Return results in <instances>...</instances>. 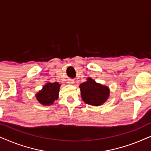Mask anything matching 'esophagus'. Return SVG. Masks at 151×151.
Returning a JSON list of instances; mask_svg holds the SVG:
<instances>
[{"label": "esophagus", "mask_w": 151, "mask_h": 151, "mask_svg": "<svg viewBox=\"0 0 151 151\" xmlns=\"http://www.w3.org/2000/svg\"><path fill=\"white\" fill-rule=\"evenodd\" d=\"M67 83L69 84H74V81L73 80H68Z\"/></svg>", "instance_id": "obj_1"}]
</instances>
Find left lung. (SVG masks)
<instances>
[{
  "label": "left lung",
  "mask_w": 151,
  "mask_h": 151,
  "mask_svg": "<svg viewBox=\"0 0 151 151\" xmlns=\"http://www.w3.org/2000/svg\"><path fill=\"white\" fill-rule=\"evenodd\" d=\"M80 95L86 104L98 106L104 104L110 96L109 86L98 83L91 78H87L86 81L80 84Z\"/></svg>",
  "instance_id": "obj_1"
}]
</instances>
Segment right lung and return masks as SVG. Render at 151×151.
Instances as JSON below:
<instances>
[{
    "instance_id": "obj_1",
    "label": "right lung",
    "mask_w": 151,
    "mask_h": 151,
    "mask_svg": "<svg viewBox=\"0 0 151 151\" xmlns=\"http://www.w3.org/2000/svg\"><path fill=\"white\" fill-rule=\"evenodd\" d=\"M58 82H47L36 94V100L44 106H50L58 99L60 87Z\"/></svg>"
}]
</instances>
